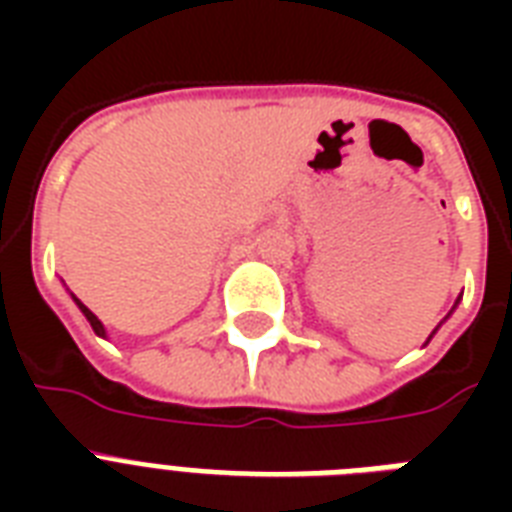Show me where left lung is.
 I'll return each instance as SVG.
<instances>
[{
  "label": "left lung",
  "mask_w": 512,
  "mask_h": 512,
  "mask_svg": "<svg viewBox=\"0 0 512 512\" xmlns=\"http://www.w3.org/2000/svg\"><path fill=\"white\" fill-rule=\"evenodd\" d=\"M457 303H460V297H457ZM457 303H454V308H457ZM454 308H452V311H454ZM449 316H452V313H449ZM449 316H446V319H449ZM438 327H441V324H438ZM438 327L433 329V335H436V332H438ZM433 335H430V337H433ZM430 337H428V342H430Z\"/></svg>",
  "instance_id": "1"
}]
</instances>
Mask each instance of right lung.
<instances>
[{"label":"right lung","instance_id":"obj_1","mask_svg":"<svg viewBox=\"0 0 512 512\" xmlns=\"http://www.w3.org/2000/svg\"><path fill=\"white\" fill-rule=\"evenodd\" d=\"M71 300H74V303H76V308H79V311L84 313V319L90 321L92 332H95V335H98V337H108V335H106V327H103V321H100L98 316H95V313H92L90 308H87V305L82 303V300H79V297H74V295H71Z\"/></svg>","mask_w":512,"mask_h":512}]
</instances>
